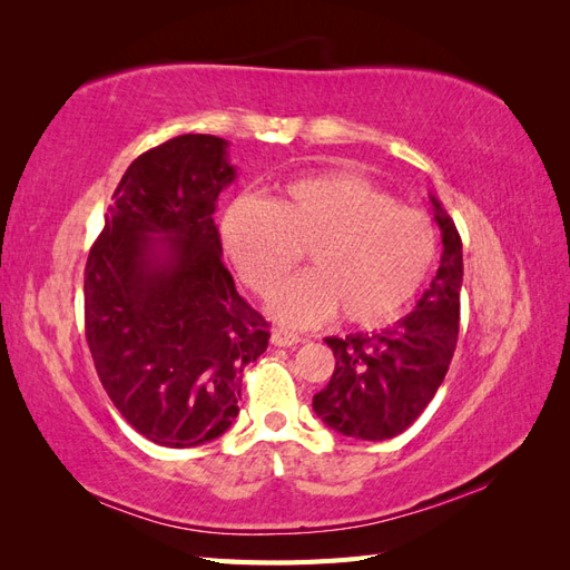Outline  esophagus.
I'll list each match as a JSON object with an SVG mask.
<instances>
[{"label": "esophagus", "instance_id": "esophagus-1", "mask_svg": "<svg viewBox=\"0 0 570 570\" xmlns=\"http://www.w3.org/2000/svg\"><path fill=\"white\" fill-rule=\"evenodd\" d=\"M301 341H304V337H298L296 333H288L282 328L272 331V345H276V347H292V345H298Z\"/></svg>", "mask_w": 570, "mask_h": 570}]
</instances>
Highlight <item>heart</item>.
<instances>
[{"label": "heart", "mask_w": 570, "mask_h": 570, "mask_svg": "<svg viewBox=\"0 0 570 570\" xmlns=\"http://www.w3.org/2000/svg\"><path fill=\"white\" fill-rule=\"evenodd\" d=\"M223 247L254 294L269 298L306 250L312 272L269 311L294 328L333 318L374 328L404 313L439 254L426 213L404 208L355 174L296 178L272 203L235 200L220 223Z\"/></svg>", "instance_id": "obj_1"}]
</instances>
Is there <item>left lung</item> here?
Segmentation results:
<instances>
[{
  "mask_svg": "<svg viewBox=\"0 0 570 570\" xmlns=\"http://www.w3.org/2000/svg\"><path fill=\"white\" fill-rule=\"evenodd\" d=\"M429 200L443 254L416 308L380 333L325 337L335 372L313 396V411L325 426L350 439L386 441L406 431L439 392L455 353L463 242L441 200L431 193Z\"/></svg>",
  "mask_w": 570,
  "mask_h": 570,
  "instance_id": "1",
  "label": "left lung"
}]
</instances>
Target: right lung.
<instances>
[{
	"label": "right lung",
	"mask_w": 570,
	"mask_h": 570,
	"mask_svg": "<svg viewBox=\"0 0 570 570\" xmlns=\"http://www.w3.org/2000/svg\"><path fill=\"white\" fill-rule=\"evenodd\" d=\"M229 144L180 135L131 161L85 264V337L131 429L193 448L237 419L269 323L237 294L213 220L237 178Z\"/></svg>",
	"instance_id": "right-lung-1"
}]
</instances>
